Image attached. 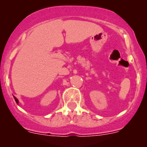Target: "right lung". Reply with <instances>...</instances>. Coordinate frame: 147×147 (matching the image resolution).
<instances>
[{"label": "right lung", "mask_w": 147, "mask_h": 147, "mask_svg": "<svg viewBox=\"0 0 147 147\" xmlns=\"http://www.w3.org/2000/svg\"><path fill=\"white\" fill-rule=\"evenodd\" d=\"M14 98H15V100H16V102H17V103H18V100H17V99H16V97H14Z\"/></svg>", "instance_id": "add662e5"}]
</instances>
